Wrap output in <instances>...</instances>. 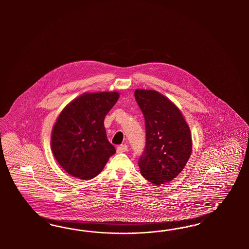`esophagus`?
<instances>
[{
	"instance_id": "esophagus-1",
	"label": "esophagus",
	"mask_w": 249,
	"mask_h": 249,
	"mask_svg": "<svg viewBox=\"0 0 249 249\" xmlns=\"http://www.w3.org/2000/svg\"><path fill=\"white\" fill-rule=\"evenodd\" d=\"M127 150H128V146H127L126 144H122V145L118 146L117 152H118V153H122V152H125Z\"/></svg>"
}]
</instances>
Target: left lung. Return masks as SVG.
I'll list each match as a JSON object with an SVG mask.
<instances>
[{"instance_id": "1", "label": "left lung", "mask_w": 249, "mask_h": 249, "mask_svg": "<svg viewBox=\"0 0 249 249\" xmlns=\"http://www.w3.org/2000/svg\"><path fill=\"white\" fill-rule=\"evenodd\" d=\"M134 95L146 126L141 174L155 185L163 184L186 165L193 148L191 130L178 107L158 91L136 89Z\"/></svg>"}]
</instances>
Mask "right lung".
I'll list each match as a JSON object with an SVG mask.
<instances>
[{"label":"right lung","instance_id":"add662e5","mask_svg":"<svg viewBox=\"0 0 249 249\" xmlns=\"http://www.w3.org/2000/svg\"><path fill=\"white\" fill-rule=\"evenodd\" d=\"M119 98L117 91L84 93L61 111L52 129L51 150L68 174L92 179L116 152L107 141L104 120Z\"/></svg>","mask_w":249,"mask_h":249}]
</instances>
